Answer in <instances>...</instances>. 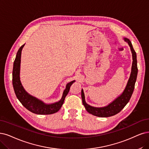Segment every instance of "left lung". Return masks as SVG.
<instances>
[{
  "label": "left lung",
  "instance_id": "8db88e82",
  "mask_svg": "<svg viewBox=\"0 0 149 149\" xmlns=\"http://www.w3.org/2000/svg\"><path fill=\"white\" fill-rule=\"evenodd\" d=\"M125 42H128L129 46L130 47L131 51L132 53V56H133V63H132L131 72L130 74V79L126 86L125 89L124 90L122 94L120 95L118 97L110 103L107 106L103 107H92L88 104H86L85 100V95L83 89L81 90V99L82 102L85 106L86 111L96 117H109L113 116L119 113L125 107V106L128 104L130 98L133 94L134 85L137 79V75L138 69L137 66V56L136 53L132 45L131 42L128 38H124Z\"/></svg>",
  "mask_w": 149,
  "mask_h": 149
}]
</instances>
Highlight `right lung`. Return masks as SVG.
<instances>
[{
    "label": "right lung",
    "instance_id": "add662e5",
    "mask_svg": "<svg viewBox=\"0 0 149 149\" xmlns=\"http://www.w3.org/2000/svg\"><path fill=\"white\" fill-rule=\"evenodd\" d=\"M24 45L25 44L22 45L18 49L13 63L12 82L15 95L20 102L23 104V106L32 113L38 115H49L56 113L59 111V110L61 107L65 97L69 91L70 87L74 83L75 80L72 81L66 85L65 89L63 91L61 99L56 102L49 104H45L43 101L38 100L37 98L30 95L24 89L19 78L21 51Z\"/></svg>",
    "mask_w": 149,
    "mask_h": 149
}]
</instances>
